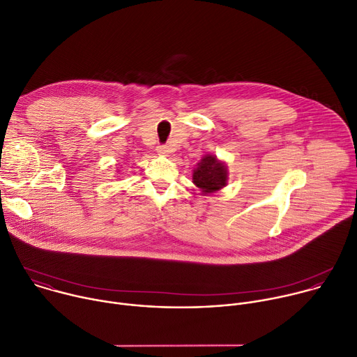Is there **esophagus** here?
Segmentation results:
<instances>
[{
	"mask_svg": "<svg viewBox=\"0 0 357 357\" xmlns=\"http://www.w3.org/2000/svg\"><path fill=\"white\" fill-rule=\"evenodd\" d=\"M157 152L160 155H169V152H171V149L167 146V145H160L158 148H157Z\"/></svg>",
	"mask_w": 357,
	"mask_h": 357,
	"instance_id": "obj_1",
	"label": "esophagus"
}]
</instances>
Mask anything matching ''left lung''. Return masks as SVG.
I'll use <instances>...</instances> for the list:
<instances>
[{
	"mask_svg": "<svg viewBox=\"0 0 357 357\" xmlns=\"http://www.w3.org/2000/svg\"><path fill=\"white\" fill-rule=\"evenodd\" d=\"M192 182L200 189V195L203 196L223 189L229 182L226 162L212 154L203 155L192 172Z\"/></svg>",
	"mask_w": 357,
	"mask_h": 357,
	"instance_id": "obj_1",
	"label": "left lung"
}]
</instances>
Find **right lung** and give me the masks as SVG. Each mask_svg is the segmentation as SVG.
<instances>
[{
    "label": "right lung",
    "instance_id": "right-lung-1",
    "mask_svg": "<svg viewBox=\"0 0 357 357\" xmlns=\"http://www.w3.org/2000/svg\"><path fill=\"white\" fill-rule=\"evenodd\" d=\"M117 172H119V171H117Z\"/></svg>",
    "mask_w": 357,
    "mask_h": 357
}]
</instances>
